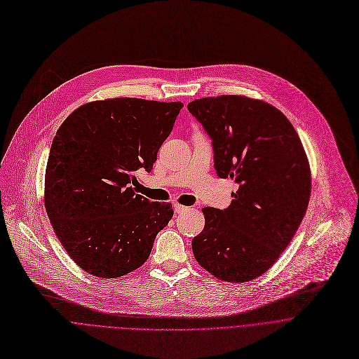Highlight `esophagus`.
<instances>
[{
	"label": "esophagus",
	"mask_w": 359,
	"mask_h": 359,
	"mask_svg": "<svg viewBox=\"0 0 359 359\" xmlns=\"http://www.w3.org/2000/svg\"><path fill=\"white\" fill-rule=\"evenodd\" d=\"M174 209H175V212H177V213H182V212L188 210V206L181 205V203H175V205H174Z\"/></svg>",
	"instance_id": "1"
}]
</instances>
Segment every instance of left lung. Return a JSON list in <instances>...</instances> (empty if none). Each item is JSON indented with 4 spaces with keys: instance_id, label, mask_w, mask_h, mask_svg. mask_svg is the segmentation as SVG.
I'll list each match as a JSON object with an SVG mask.
<instances>
[{
    "instance_id": "1",
    "label": "left lung",
    "mask_w": 359,
    "mask_h": 359,
    "mask_svg": "<svg viewBox=\"0 0 359 359\" xmlns=\"http://www.w3.org/2000/svg\"><path fill=\"white\" fill-rule=\"evenodd\" d=\"M212 138L215 170L239 184L228 209L202 208L196 262L224 281L266 273L294 238L309 206L311 171L302 140L274 106L224 95L188 103Z\"/></svg>"
}]
</instances>
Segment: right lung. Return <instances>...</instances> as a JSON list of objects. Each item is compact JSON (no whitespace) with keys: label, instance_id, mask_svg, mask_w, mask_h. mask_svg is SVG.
Returning a JSON list of instances; mask_svg holds the SVG:
<instances>
[{"label":"right lung","instance_id":"add662e5","mask_svg":"<svg viewBox=\"0 0 359 359\" xmlns=\"http://www.w3.org/2000/svg\"><path fill=\"white\" fill-rule=\"evenodd\" d=\"M181 102L116 97L70 113L52 141L45 209L66 253L86 273L121 277L149 259L172 205L134 192V172L153 170Z\"/></svg>","mask_w":359,"mask_h":359}]
</instances>
